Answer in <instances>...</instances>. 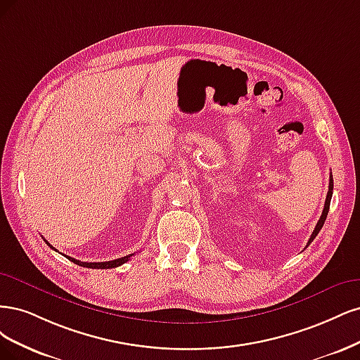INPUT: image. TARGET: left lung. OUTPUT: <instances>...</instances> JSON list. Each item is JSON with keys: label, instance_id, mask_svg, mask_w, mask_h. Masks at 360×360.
<instances>
[{"label": "left lung", "instance_id": "left-lung-1", "mask_svg": "<svg viewBox=\"0 0 360 360\" xmlns=\"http://www.w3.org/2000/svg\"><path fill=\"white\" fill-rule=\"evenodd\" d=\"M332 193H333V178H332V175H330V179H329V191H328V195H326V202H324V207H323L321 217H320V219H319V223H317L314 231H312V235H311V238H309V240H308V245H309V243H311L312 240L316 239V236L319 235V231L321 230L324 221H326V217H328V212H329V206H330V199H332ZM308 245H307V247H308Z\"/></svg>", "mask_w": 360, "mask_h": 360}]
</instances>
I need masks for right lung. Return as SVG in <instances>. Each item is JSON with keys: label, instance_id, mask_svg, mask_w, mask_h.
Here are the masks:
<instances>
[{"label": "right lung", "instance_id": "add662e5", "mask_svg": "<svg viewBox=\"0 0 360 360\" xmlns=\"http://www.w3.org/2000/svg\"><path fill=\"white\" fill-rule=\"evenodd\" d=\"M46 243H48V245H49L52 250H55L48 240H46ZM131 256H134V254H129V256L121 257V259H115V260H110V262H98V263L79 262V260H76V259H73V257H67V256H65V257H67L68 260H70V262L79 264V266H84V268H91V269H112V268H118V266L124 264L125 262H129V260L131 259Z\"/></svg>", "mask_w": 360, "mask_h": 360}]
</instances>
